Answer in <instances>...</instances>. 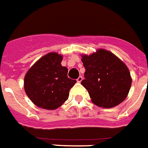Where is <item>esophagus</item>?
I'll return each instance as SVG.
<instances>
[{"mask_svg":"<svg viewBox=\"0 0 148 148\" xmlns=\"http://www.w3.org/2000/svg\"><path fill=\"white\" fill-rule=\"evenodd\" d=\"M82 79H83V77H82V76H80V77H78V78L77 79V82H78V83H80V82H82Z\"/></svg>","mask_w":148,"mask_h":148,"instance_id":"34e87169","label":"esophagus"}]
</instances>
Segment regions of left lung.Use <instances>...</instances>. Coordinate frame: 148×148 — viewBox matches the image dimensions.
Listing matches in <instances>:
<instances>
[{
  "instance_id": "left-lung-1",
  "label": "left lung",
  "mask_w": 148,
  "mask_h": 148,
  "mask_svg": "<svg viewBox=\"0 0 148 148\" xmlns=\"http://www.w3.org/2000/svg\"><path fill=\"white\" fill-rule=\"evenodd\" d=\"M85 72L82 84L97 106L112 108L127 97L132 78L127 65L106 49L82 56Z\"/></svg>"
}]
</instances>
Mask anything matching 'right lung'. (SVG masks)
<instances>
[{
    "mask_svg": "<svg viewBox=\"0 0 148 148\" xmlns=\"http://www.w3.org/2000/svg\"><path fill=\"white\" fill-rule=\"evenodd\" d=\"M63 56L49 53L31 66L24 79L25 93L34 104L42 109L59 108L69 96L76 83L67 77L68 70L61 65Z\"/></svg>",
    "mask_w": 148,
    "mask_h": 148,
    "instance_id": "right-lung-1",
    "label": "right lung"
}]
</instances>
